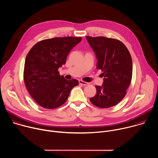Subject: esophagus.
I'll return each mask as SVG.
<instances>
[{
  "mask_svg": "<svg viewBox=\"0 0 158 158\" xmlns=\"http://www.w3.org/2000/svg\"><path fill=\"white\" fill-rule=\"evenodd\" d=\"M79 82L80 84L82 85H89V83L88 82H84L83 81H81V80H79Z\"/></svg>",
  "mask_w": 158,
  "mask_h": 158,
  "instance_id": "34e87169",
  "label": "esophagus"
}]
</instances>
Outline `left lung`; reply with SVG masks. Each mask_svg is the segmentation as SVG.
I'll return each instance as SVG.
<instances>
[{
	"label": "left lung",
	"mask_w": 158,
	"mask_h": 158,
	"mask_svg": "<svg viewBox=\"0 0 158 158\" xmlns=\"http://www.w3.org/2000/svg\"><path fill=\"white\" fill-rule=\"evenodd\" d=\"M86 39L96 54L97 69H101L104 76L102 85H96V94L90 101L101 108L114 106L124 98L131 81V54L125 45L117 39L90 36Z\"/></svg>",
	"instance_id": "1"
}]
</instances>
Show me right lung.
Returning <instances> with one entry per match:
<instances>
[{
  "mask_svg": "<svg viewBox=\"0 0 158 158\" xmlns=\"http://www.w3.org/2000/svg\"><path fill=\"white\" fill-rule=\"evenodd\" d=\"M81 37H54L38 42L28 52L24 64V82L31 97L41 107L54 109L64 104L76 79L66 80L58 69Z\"/></svg>",
  "mask_w": 158,
  "mask_h": 158,
  "instance_id": "obj_1",
  "label": "right lung"
}]
</instances>
